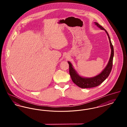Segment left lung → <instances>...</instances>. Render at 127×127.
I'll use <instances>...</instances> for the list:
<instances>
[{"label":"left lung","instance_id":"left-lung-1","mask_svg":"<svg viewBox=\"0 0 127 127\" xmlns=\"http://www.w3.org/2000/svg\"><path fill=\"white\" fill-rule=\"evenodd\" d=\"M95 25H96L97 26L98 28H99L100 29L104 30L106 31L109 37L110 46L111 49V55H110V57L108 65L105 68V69L103 70L102 72L93 78H84L80 77L77 73L76 71L75 70V69L73 68L72 65L71 64V63L69 61L67 62L69 64V72L73 82L75 84L79 86V87L83 89L95 87L101 84L108 77L111 71L112 66H113L114 48H113V46L112 44V43L111 42V40H110V37L109 36V34L108 33L107 31L105 30L101 25H100L97 22H95Z\"/></svg>","mask_w":127,"mask_h":127}]
</instances>
